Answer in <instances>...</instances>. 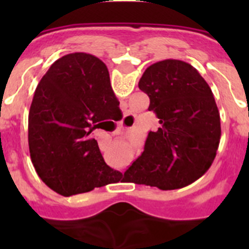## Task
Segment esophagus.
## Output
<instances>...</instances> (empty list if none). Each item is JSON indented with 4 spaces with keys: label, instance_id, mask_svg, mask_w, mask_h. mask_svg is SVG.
I'll return each instance as SVG.
<instances>
[{
    "label": "esophagus",
    "instance_id": "1",
    "mask_svg": "<svg viewBox=\"0 0 249 249\" xmlns=\"http://www.w3.org/2000/svg\"><path fill=\"white\" fill-rule=\"evenodd\" d=\"M121 127H123V126H121ZM121 127H113V129L116 128V129H118V128H121Z\"/></svg>",
    "mask_w": 249,
    "mask_h": 249
}]
</instances>
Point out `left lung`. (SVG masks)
<instances>
[{"label":"left lung","mask_w":249,"mask_h":249,"mask_svg":"<svg viewBox=\"0 0 249 249\" xmlns=\"http://www.w3.org/2000/svg\"><path fill=\"white\" fill-rule=\"evenodd\" d=\"M149 97L160 128L149 132L143 153L124 172L129 182L177 190L197 181L213 163L221 118L212 89L190 63L164 59L149 66L138 83Z\"/></svg>","instance_id":"left-lung-1"}]
</instances>
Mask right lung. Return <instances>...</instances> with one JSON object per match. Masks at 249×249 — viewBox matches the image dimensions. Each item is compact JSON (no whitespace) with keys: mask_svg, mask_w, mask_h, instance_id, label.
<instances>
[{"mask_svg":"<svg viewBox=\"0 0 249 249\" xmlns=\"http://www.w3.org/2000/svg\"><path fill=\"white\" fill-rule=\"evenodd\" d=\"M118 106L100 58L74 52L52 63L37 85L28 113L31 160L51 190L70 197L117 178L91 132L111 120Z\"/></svg>","mask_w":249,"mask_h":249,"instance_id":"right-lung-1","label":"right lung"}]
</instances>
